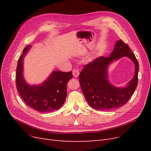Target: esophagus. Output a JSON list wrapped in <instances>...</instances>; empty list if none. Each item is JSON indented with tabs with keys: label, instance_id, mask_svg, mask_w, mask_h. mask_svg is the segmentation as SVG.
Instances as JSON below:
<instances>
[{
	"label": "esophagus",
	"instance_id": "34e87169",
	"mask_svg": "<svg viewBox=\"0 0 151 151\" xmlns=\"http://www.w3.org/2000/svg\"><path fill=\"white\" fill-rule=\"evenodd\" d=\"M72 74H73V76H74V77H78L79 75V72L78 70L74 69L72 70Z\"/></svg>",
	"mask_w": 151,
	"mask_h": 151
}]
</instances>
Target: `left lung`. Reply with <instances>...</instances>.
Wrapping results in <instances>:
<instances>
[{"mask_svg":"<svg viewBox=\"0 0 151 151\" xmlns=\"http://www.w3.org/2000/svg\"><path fill=\"white\" fill-rule=\"evenodd\" d=\"M129 57L135 64V75L124 88L112 86L107 79V67L111 61L122 56ZM139 63L128 45L122 40L116 43L108 57H100L84 65L79 76L81 88L90 106L98 110L120 108L132 97L138 84Z\"/></svg>","mask_w":151,"mask_h":151,"instance_id":"8db88e82","label":"left lung"}]
</instances>
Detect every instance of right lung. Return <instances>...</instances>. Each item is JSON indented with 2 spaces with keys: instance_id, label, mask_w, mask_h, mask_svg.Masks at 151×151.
I'll list each match as a JSON object with an SVG mask.
<instances>
[{
  "instance_id": "add662e5",
  "label": "right lung",
  "mask_w": 151,
  "mask_h": 151,
  "mask_svg": "<svg viewBox=\"0 0 151 151\" xmlns=\"http://www.w3.org/2000/svg\"><path fill=\"white\" fill-rule=\"evenodd\" d=\"M29 47L30 45L25 47L18 60L16 68L17 89L25 103L36 111L48 112L57 110L65 101L67 84L72 78V72L54 71L42 84H27L22 75V60Z\"/></svg>"
}]
</instances>
